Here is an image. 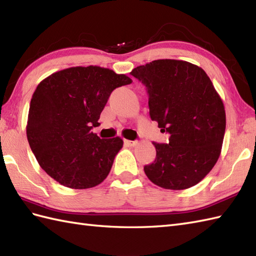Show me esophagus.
<instances>
[{"label":"esophagus","mask_w":256,"mask_h":256,"mask_svg":"<svg viewBox=\"0 0 256 256\" xmlns=\"http://www.w3.org/2000/svg\"><path fill=\"white\" fill-rule=\"evenodd\" d=\"M124 143L128 146H136L138 144V140H125Z\"/></svg>","instance_id":"esophagus-1"}]
</instances>
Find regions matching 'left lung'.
Here are the masks:
<instances>
[{
  "label": "left lung",
  "mask_w": 256,
  "mask_h": 256,
  "mask_svg": "<svg viewBox=\"0 0 256 256\" xmlns=\"http://www.w3.org/2000/svg\"><path fill=\"white\" fill-rule=\"evenodd\" d=\"M131 74L148 94L150 116L167 144L154 143L156 158L144 166L152 182L182 190L197 184L218 160L226 132V111L208 74L196 64L158 59L134 68Z\"/></svg>",
  "instance_id": "1"
}]
</instances>
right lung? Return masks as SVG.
<instances>
[{"label":"right lung","instance_id":"obj_1","mask_svg":"<svg viewBox=\"0 0 256 256\" xmlns=\"http://www.w3.org/2000/svg\"><path fill=\"white\" fill-rule=\"evenodd\" d=\"M132 79L99 66L72 67L50 74L32 94L27 140L40 166L64 187L101 184L122 148L121 138H100L91 131L111 92Z\"/></svg>","mask_w":256,"mask_h":256}]
</instances>
